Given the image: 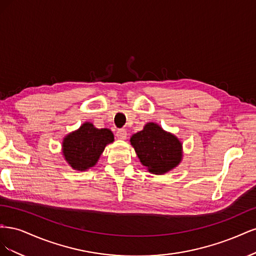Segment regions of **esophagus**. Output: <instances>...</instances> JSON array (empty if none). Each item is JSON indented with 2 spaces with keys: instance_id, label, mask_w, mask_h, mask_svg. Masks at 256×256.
Masks as SVG:
<instances>
[{
  "instance_id": "1",
  "label": "esophagus",
  "mask_w": 256,
  "mask_h": 256,
  "mask_svg": "<svg viewBox=\"0 0 256 256\" xmlns=\"http://www.w3.org/2000/svg\"><path fill=\"white\" fill-rule=\"evenodd\" d=\"M116 136H118V138H120V140H125V138H127L126 129H118V131H116Z\"/></svg>"
}]
</instances>
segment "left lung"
<instances>
[{
    "instance_id": "8db88e82",
    "label": "left lung",
    "mask_w": 256,
    "mask_h": 256,
    "mask_svg": "<svg viewBox=\"0 0 256 256\" xmlns=\"http://www.w3.org/2000/svg\"><path fill=\"white\" fill-rule=\"evenodd\" d=\"M138 159L152 174L161 175L174 168L182 160V143L157 124H146L130 138Z\"/></svg>"
}]
</instances>
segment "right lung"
<instances>
[{"label": "right lung", "instance_id": "1", "mask_svg": "<svg viewBox=\"0 0 256 256\" xmlns=\"http://www.w3.org/2000/svg\"><path fill=\"white\" fill-rule=\"evenodd\" d=\"M113 140V134L109 129H97L92 124L85 122L64 138L65 159L74 170L85 171L96 164L106 145Z\"/></svg>", "mask_w": 256, "mask_h": 256}]
</instances>
